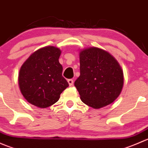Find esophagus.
<instances>
[{
	"label": "esophagus",
	"instance_id": "1",
	"mask_svg": "<svg viewBox=\"0 0 148 148\" xmlns=\"http://www.w3.org/2000/svg\"><path fill=\"white\" fill-rule=\"evenodd\" d=\"M67 82H68L69 86H72L73 84H74V81H73V79H68V80H67Z\"/></svg>",
	"mask_w": 148,
	"mask_h": 148
}]
</instances>
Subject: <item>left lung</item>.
<instances>
[{
  "label": "left lung",
  "instance_id": "left-lung-1",
  "mask_svg": "<svg viewBox=\"0 0 148 148\" xmlns=\"http://www.w3.org/2000/svg\"><path fill=\"white\" fill-rule=\"evenodd\" d=\"M80 76L74 82L80 99L86 105L99 109L112 104L120 95L123 71L115 58L97 47L79 51Z\"/></svg>",
  "mask_w": 148,
  "mask_h": 148
}]
</instances>
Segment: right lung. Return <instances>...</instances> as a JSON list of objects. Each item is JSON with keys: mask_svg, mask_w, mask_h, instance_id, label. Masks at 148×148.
Masks as SVG:
<instances>
[{"mask_svg": "<svg viewBox=\"0 0 148 148\" xmlns=\"http://www.w3.org/2000/svg\"><path fill=\"white\" fill-rule=\"evenodd\" d=\"M62 51L48 46L30 55L20 69L18 86L28 102L39 108L55 104L69 86L59 59Z\"/></svg>", "mask_w": 148, "mask_h": 148, "instance_id": "right-lung-1", "label": "right lung"}]
</instances>
